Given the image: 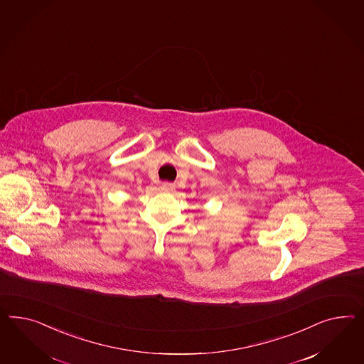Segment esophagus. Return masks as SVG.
I'll return each mask as SVG.
<instances>
[{"instance_id":"obj_1","label":"esophagus","mask_w":364,"mask_h":364,"mask_svg":"<svg viewBox=\"0 0 364 364\" xmlns=\"http://www.w3.org/2000/svg\"><path fill=\"white\" fill-rule=\"evenodd\" d=\"M175 188V184L173 183H169V181H164L163 184H161V189L163 191H172Z\"/></svg>"}]
</instances>
